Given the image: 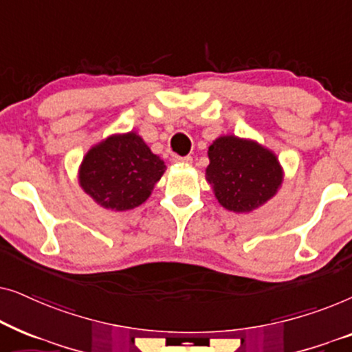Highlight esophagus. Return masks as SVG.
I'll return each instance as SVG.
<instances>
[{
  "label": "esophagus",
  "instance_id": "esophagus-1",
  "mask_svg": "<svg viewBox=\"0 0 352 352\" xmlns=\"http://www.w3.org/2000/svg\"><path fill=\"white\" fill-rule=\"evenodd\" d=\"M176 163H182V165H190L192 163V157L190 155H186V157H176L175 158Z\"/></svg>",
  "mask_w": 352,
  "mask_h": 352
}]
</instances>
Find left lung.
<instances>
[{"mask_svg":"<svg viewBox=\"0 0 352 352\" xmlns=\"http://www.w3.org/2000/svg\"><path fill=\"white\" fill-rule=\"evenodd\" d=\"M206 179L224 208L247 213L276 194L282 170L276 155L253 141L223 136L208 148Z\"/></svg>","mask_w":352,"mask_h":352,"instance_id":"1","label":"left lung"}]
</instances>
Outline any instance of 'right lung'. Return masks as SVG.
Listing matches in <instances>:
<instances>
[{"instance_id":"add662e5","label":"right lung","mask_w":352,"mask_h":352,"mask_svg":"<svg viewBox=\"0 0 352 352\" xmlns=\"http://www.w3.org/2000/svg\"><path fill=\"white\" fill-rule=\"evenodd\" d=\"M165 168L136 133L110 136L86 153L80 184L100 206L124 211L148 199Z\"/></svg>"}]
</instances>
